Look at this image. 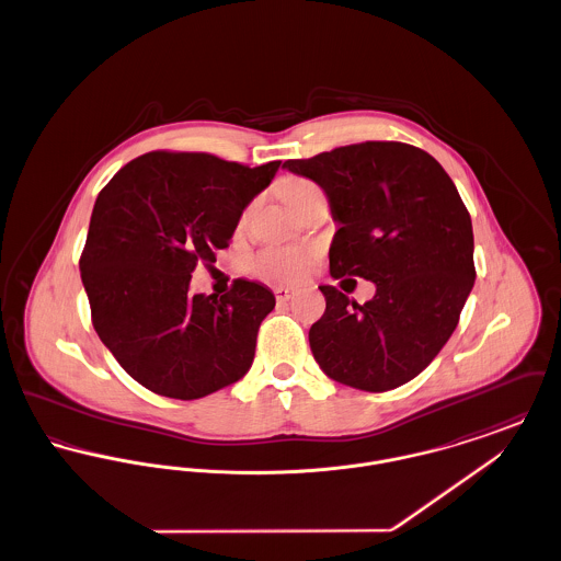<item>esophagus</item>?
Here are the masks:
<instances>
[{
  "label": "esophagus",
  "mask_w": 561,
  "mask_h": 561,
  "mask_svg": "<svg viewBox=\"0 0 561 561\" xmlns=\"http://www.w3.org/2000/svg\"><path fill=\"white\" fill-rule=\"evenodd\" d=\"M294 294H296V290L290 288V286H277V288H275V298H277L279 302H286V300H290Z\"/></svg>",
  "instance_id": "obj_1"
}]
</instances>
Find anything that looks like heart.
Masks as SVG:
<instances>
[{"mask_svg": "<svg viewBox=\"0 0 561 561\" xmlns=\"http://www.w3.org/2000/svg\"><path fill=\"white\" fill-rule=\"evenodd\" d=\"M316 185L305 181V179H288L282 187L284 199L288 202V206L294 204L296 199H300L305 193L313 191ZM311 256L302 250L296 248H265L261 250L254 259H252V268L267 277V279H277V282H294L300 279L307 268H309Z\"/></svg>", "mask_w": 561, "mask_h": 561, "instance_id": "heart-1", "label": "heart"}]
</instances>
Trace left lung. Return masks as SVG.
<instances>
[{"instance_id": "1", "label": "left lung", "mask_w": 561, "mask_h": 561, "mask_svg": "<svg viewBox=\"0 0 561 561\" xmlns=\"http://www.w3.org/2000/svg\"><path fill=\"white\" fill-rule=\"evenodd\" d=\"M284 168L328 197L339 225L330 273L376 286L364 305L320 286L325 311L309 330L316 362L332 380L370 393L412 380L453 336L476 282L471 216L453 179L423 149L380 140Z\"/></svg>"}]
</instances>
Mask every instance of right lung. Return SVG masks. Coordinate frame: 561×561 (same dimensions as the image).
<instances>
[{
	"instance_id": "obj_1",
	"label": "right lung",
	"mask_w": 561,
	"mask_h": 561,
	"mask_svg": "<svg viewBox=\"0 0 561 561\" xmlns=\"http://www.w3.org/2000/svg\"><path fill=\"white\" fill-rule=\"evenodd\" d=\"M279 165L156 151L126 163L99 193L81 282L103 345L149 391L199 400L250 370L273 293L238 279L218 298L191 294L188 284L199 261L214 263L229 245Z\"/></svg>"
}]
</instances>
